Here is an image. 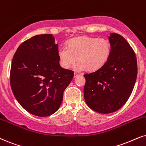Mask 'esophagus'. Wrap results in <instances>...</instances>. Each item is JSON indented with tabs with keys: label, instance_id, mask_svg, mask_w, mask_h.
Returning <instances> with one entry per match:
<instances>
[{
	"label": "esophagus",
	"instance_id": "obj_1",
	"mask_svg": "<svg viewBox=\"0 0 146 146\" xmlns=\"http://www.w3.org/2000/svg\"><path fill=\"white\" fill-rule=\"evenodd\" d=\"M78 76H79L78 73H74V78H75V77H78Z\"/></svg>",
	"mask_w": 146,
	"mask_h": 146
}]
</instances>
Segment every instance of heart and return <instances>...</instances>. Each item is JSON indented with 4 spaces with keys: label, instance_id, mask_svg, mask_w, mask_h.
<instances>
[{
    "label": "heart",
    "instance_id": "1",
    "mask_svg": "<svg viewBox=\"0 0 146 146\" xmlns=\"http://www.w3.org/2000/svg\"><path fill=\"white\" fill-rule=\"evenodd\" d=\"M111 52L110 42L105 38L82 36L68 42L67 46H60L58 54L60 64L68 69L77 62L78 70L87 69L94 71L102 68L109 59Z\"/></svg>",
    "mask_w": 146,
    "mask_h": 146
}]
</instances>
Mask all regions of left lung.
I'll list each match as a JSON object with an SVG mask.
<instances>
[{
	"mask_svg": "<svg viewBox=\"0 0 146 146\" xmlns=\"http://www.w3.org/2000/svg\"><path fill=\"white\" fill-rule=\"evenodd\" d=\"M111 52L100 69L84 75V93L87 105L102 114L112 113L122 107L131 94L137 75L133 50L121 35L108 36Z\"/></svg>",
	"mask_w": 146,
	"mask_h": 146,
	"instance_id": "1",
	"label": "left lung"
}]
</instances>
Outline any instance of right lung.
Returning <instances> with one entry per match:
<instances>
[{
  "label": "right lung",
  "instance_id": "add662e5",
  "mask_svg": "<svg viewBox=\"0 0 146 146\" xmlns=\"http://www.w3.org/2000/svg\"><path fill=\"white\" fill-rule=\"evenodd\" d=\"M58 44L52 34L37 35L23 42L13 58L12 92L29 113L47 117L58 110L73 71L59 64Z\"/></svg>",
  "mask_w": 146,
  "mask_h": 146
}]
</instances>
